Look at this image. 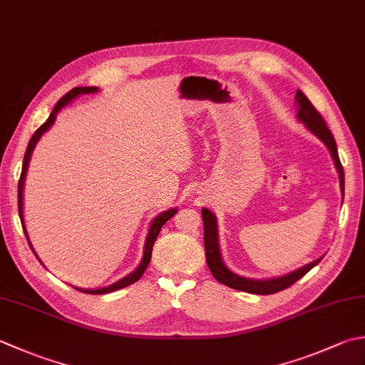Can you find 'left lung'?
Returning <instances> with one entry per match:
<instances>
[{
  "label": "left lung",
  "instance_id": "1",
  "mask_svg": "<svg viewBox=\"0 0 365 365\" xmlns=\"http://www.w3.org/2000/svg\"><path fill=\"white\" fill-rule=\"evenodd\" d=\"M296 101L299 104V112L297 117L301 121H304L305 126L309 130L324 142L326 147L329 148V152L334 158L335 166H337L339 175H340V187L341 192H345V174H344V168H341V163L339 158V152H337V144H335V139L332 133L327 128L326 121L323 115L315 109L309 98H307L301 90L296 91ZM202 220H204V247H205V259H207V266H209L212 275L217 278V282L226 284V287L239 289V291H245V292H252V294H274V292L283 291L289 288L291 284H294L299 278H302L310 269H313L317 264L321 261L317 259L307 266L294 270L284 277H278V278H270V280H252V278H244L232 274L230 269H227L223 259L220 256V247H218V232H217V220L213 217V213L209 209H202Z\"/></svg>",
  "mask_w": 365,
  "mask_h": 365
}]
</instances>
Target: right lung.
<instances>
[{
    "label": "right lung",
    "instance_id": "add662e5",
    "mask_svg": "<svg viewBox=\"0 0 365 365\" xmlns=\"http://www.w3.org/2000/svg\"><path fill=\"white\" fill-rule=\"evenodd\" d=\"M96 90H98L96 87H76V88H73L71 91H68L66 95H64V96L60 99V101L55 104L52 113H50L48 118L46 120V123L41 125V126L38 128V130H36V133L31 135L30 142H28V147H26V152H25V158H24V168H21V174H20V180H19V215H20L21 226H24V231H25L26 239H28V234H26L25 225H24V212H21V205H24V197H21V196H24V182H25V174H26V169H28V161H30V156H31V152H33V148H34V145H36V142L39 140L42 133H46V131L48 130V128L53 125L56 112H58L63 106H66L69 101H73V99H74L76 96H78V95H85V93H95ZM175 212H177L175 209L166 210V212H163L161 215H158V217H156V218L153 220V223H152V226H150V230H148L147 240H145L144 258H142V261H140V264H139V267L135 269L133 274H130V275L125 277V278H121V280H118L117 283L110 284V287H107V288H101V289H81V288H76V289L87 292V294H106V292L117 291V289H121V288H125V287H130V284H133L134 282H138L139 278L142 277V274L145 272V269H147V266H148L150 259H152L153 244H155L156 237H158V234H160V231H161L163 225L166 223V221H168L170 217H174ZM28 244H30V239H28ZM30 247H31V244H30ZM31 250H33V247H31ZM34 255H36V253H34ZM36 258H38V256H36ZM41 264H42V262H41Z\"/></svg>",
    "mask_w": 365,
    "mask_h": 365
}]
</instances>
